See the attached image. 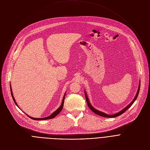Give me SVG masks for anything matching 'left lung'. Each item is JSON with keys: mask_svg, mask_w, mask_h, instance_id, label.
<instances>
[{"mask_svg": "<svg viewBox=\"0 0 150 150\" xmlns=\"http://www.w3.org/2000/svg\"><path fill=\"white\" fill-rule=\"evenodd\" d=\"M140 86H141V84L139 83V88H138V91H137V94H136V96H135V97L134 98V100H133L126 107H125L124 109H123L121 111H120V112H117V113H116V114H113V115H109V114H105V113H104V112H101V111H98V110H96V109H95L91 105V104H90V103H89V99H88V96L86 95V93L85 92V98H86V102H87V104H88V107H89V108L94 112V113H95V114H98V115H100V116H103V117H109V118H111V117H117V116H119V115H121V114H122L123 113H124L129 107H131V105L134 104V103L135 102V101L137 99V98L138 97V94H139V89H140Z\"/></svg>", "mask_w": 150, "mask_h": 150, "instance_id": "left-lung-1", "label": "left lung"}]
</instances>
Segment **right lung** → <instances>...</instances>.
<instances>
[{
	"instance_id": "1",
	"label": "right lung",
	"mask_w": 150,
	"mask_h": 150,
	"mask_svg": "<svg viewBox=\"0 0 150 150\" xmlns=\"http://www.w3.org/2000/svg\"><path fill=\"white\" fill-rule=\"evenodd\" d=\"M11 95H12V98H13V100L15 104L18 106L17 104H16V103L15 102V99H14V98H13V94H12V92L11 88ZM65 94L64 95V98H63V100H62V104H61L60 107H59V108H58L55 112H54L51 115H49V116H48V117H45V118H40V119H39V118H33V117H30V116H29V117L31 118V119H33V120H47V119H51L54 118V117H55V116H57V115L61 111V110H62V108H63V105H64V99H65Z\"/></svg>"
}]
</instances>
